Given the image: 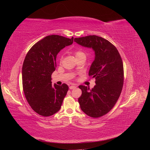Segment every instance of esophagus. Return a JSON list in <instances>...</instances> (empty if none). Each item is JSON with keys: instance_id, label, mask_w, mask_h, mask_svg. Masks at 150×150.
<instances>
[{"instance_id": "34e87169", "label": "esophagus", "mask_w": 150, "mask_h": 150, "mask_svg": "<svg viewBox=\"0 0 150 150\" xmlns=\"http://www.w3.org/2000/svg\"><path fill=\"white\" fill-rule=\"evenodd\" d=\"M76 88V86H74V85H72V86H69V89H75Z\"/></svg>"}]
</instances>
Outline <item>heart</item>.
<instances>
[{
	"label": "heart",
	"mask_w": 150,
	"mask_h": 150,
	"mask_svg": "<svg viewBox=\"0 0 150 150\" xmlns=\"http://www.w3.org/2000/svg\"><path fill=\"white\" fill-rule=\"evenodd\" d=\"M74 54L77 59L79 57H86V54L83 51H82V50H76V51H75L74 52ZM60 60L61 61L62 58H61Z\"/></svg>",
	"instance_id": "obj_1"
}]
</instances>
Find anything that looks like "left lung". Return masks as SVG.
<instances>
[{
  "label": "left lung",
  "instance_id": "obj_1",
  "mask_svg": "<svg viewBox=\"0 0 150 150\" xmlns=\"http://www.w3.org/2000/svg\"><path fill=\"white\" fill-rule=\"evenodd\" d=\"M74 40L81 46L92 48L95 53L89 76L96 79V85L92 89L79 86L82 91L78 99L81 109L90 117H101L111 111L121 94L124 82L122 59L114 45L99 36L88 35Z\"/></svg>",
  "mask_w": 150,
  "mask_h": 150
}]
</instances>
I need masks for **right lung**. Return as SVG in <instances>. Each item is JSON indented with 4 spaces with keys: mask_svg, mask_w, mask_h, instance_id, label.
Instances as JSON below:
<instances>
[{
    "mask_svg": "<svg viewBox=\"0 0 150 150\" xmlns=\"http://www.w3.org/2000/svg\"><path fill=\"white\" fill-rule=\"evenodd\" d=\"M73 37L59 35L45 37L32 47L22 65V86L31 108L43 116H52L61 109L68 86L52 84L51 75L56 67V56L61 49L71 45Z\"/></svg>",
    "mask_w": 150,
    "mask_h": 150,
    "instance_id": "obj_1",
    "label": "right lung"
}]
</instances>
